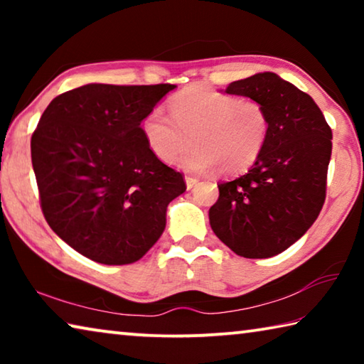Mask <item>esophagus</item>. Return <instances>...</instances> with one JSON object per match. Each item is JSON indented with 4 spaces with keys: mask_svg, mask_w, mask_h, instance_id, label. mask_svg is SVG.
<instances>
[{
    "mask_svg": "<svg viewBox=\"0 0 364 364\" xmlns=\"http://www.w3.org/2000/svg\"><path fill=\"white\" fill-rule=\"evenodd\" d=\"M197 178H194V176H186V186H188V189H193L196 184H197Z\"/></svg>",
    "mask_w": 364,
    "mask_h": 364,
    "instance_id": "esophagus-1",
    "label": "esophagus"
}]
</instances>
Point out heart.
Instances as JSON below:
<instances>
[{
    "label": "heart",
    "instance_id": "heart-1",
    "mask_svg": "<svg viewBox=\"0 0 364 364\" xmlns=\"http://www.w3.org/2000/svg\"><path fill=\"white\" fill-rule=\"evenodd\" d=\"M170 115L154 107L141 122L147 147L171 164L194 146L180 165L193 173L220 168L236 175L254 165L267 146L271 120L262 102L194 85L170 101Z\"/></svg>",
    "mask_w": 364,
    "mask_h": 364
}]
</instances>
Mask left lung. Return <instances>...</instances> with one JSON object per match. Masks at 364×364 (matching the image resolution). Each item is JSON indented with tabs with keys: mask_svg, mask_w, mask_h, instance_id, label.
Returning <instances> with one entry per match:
<instances>
[{
	"mask_svg": "<svg viewBox=\"0 0 364 364\" xmlns=\"http://www.w3.org/2000/svg\"><path fill=\"white\" fill-rule=\"evenodd\" d=\"M267 107V146L247 173L218 184L208 210L213 232L234 254L268 258L304 236L321 212L332 132L310 96L271 72L228 85Z\"/></svg>",
	"mask_w": 364,
	"mask_h": 364,
	"instance_id": "1",
	"label": "left lung"
}]
</instances>
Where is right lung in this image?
Instances as JSON below:
<instances>
[{
    "instance_id": "obj_1",
    "label": "right lung",
    "mask_w": 364,
    "mask_h": 364,
    "mask_svg": "<svg viewBox=\"0 0 364 364\" xmlns=\"http://www.w3.org/2000/svg\"><path fill=\"white\" fill-rule=\"evenodd\" d=\"M175 85L91 83L49 102L32 134L40 207L78 254L130 264L165 230L184 175L154 156L141 122Z\"/></svg>"
}]
</instances>
